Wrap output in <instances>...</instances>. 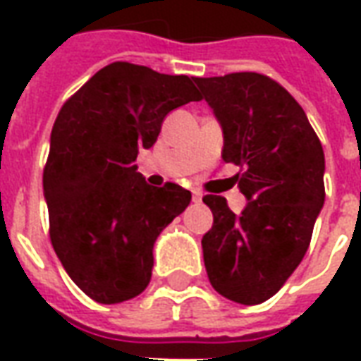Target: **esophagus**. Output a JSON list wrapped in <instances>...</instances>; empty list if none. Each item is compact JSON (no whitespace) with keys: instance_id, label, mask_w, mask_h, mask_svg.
<instances>
[{"instance_id":"obj_1","label":"esophagus","mask_w":361,"mask_h":361,"mask_svg":"<svg viewBox=\"0 0 361 361\" xmlns=\"http://www.w3.org/2000/svg\"><path fill=\"white\" fill-rule=\"evenodd\" d=\"M201 199H203V193H201V191H193V201H195V203H199Z\"/></svg>"}]
</instances>
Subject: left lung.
Listing matches in <instances>:
<instances>
[{"instance_id":"left-lung-1","label":"left lung","mask_w":361,"mask_h":361,"mask_svg":"<svg viewBox=\"0 0 361 361\" xmlns=\"http://www.w3.org/2000/svg\"><path fill=\"white\" fill-rule=\"evenodd\" d=\"M224 137L222 160L247 204L242 214L226 199H203L214 216L203 235L204 269L228 300L257 305L279 292L302 263L325 203V154L294 96L259 73L197 77Z\"/></svg>"}]
</instances>
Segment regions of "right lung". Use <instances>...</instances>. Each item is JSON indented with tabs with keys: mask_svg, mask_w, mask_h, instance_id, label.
Listing matches in <instances>:
<instances>
[{
	"mask_svg": "<svg viewBox=\"0 0 361 361\" xmlns=\"http://www.w3.org/2000/svg\"><path fill=\"white\" fill-rule=\"evenodd\" d=\"M193 81L116 61L56 118L44 170L51 245L94 302H126L149 286L154 242L191 201L176 183L149 185L135 160L157 142L170 111L201 100Z\"/></svg>",
	"mask_w": 361,
	"mask_h": 361,
	"instance_id": "add662e5",
	"label": "right lung"
}]
</instances>
